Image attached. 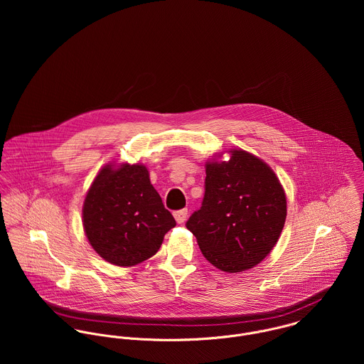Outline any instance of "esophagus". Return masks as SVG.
<instances>
[{"label": "esophagus", "instance_id": "1", "mask_svg": "<svg viewBox=\"0 0 364 364\" xmlns=\"http://www.w3.org/2000/svg\"><path fill=\"white\" fill-rule=\"evenodd\" d=\"M173 217H175V220H176V223H178V224L185 223V220H186V217H188V208L176 210V211L173 213Z\"/></svg>", "mask_w": 364, "mask_h": 364}]
</instances>
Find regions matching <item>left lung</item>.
<instances>
[{
	"label": "left lung",
	"mask_w": 364,
	"mask_h": 364,
	"mask_svg": "<svg viewBox=\"0 0 364 364\" xmlns=\"http://www.w3.org/2000/svg\"><path fill=\"white\" fill-rule=\"evenodd\" d=\"M286 195L258 156L231 151L208 162L202 208L186 221L203 257L223 272L254 267L273 250L286 221Z\"/></svg>",
	"instance_id": "obj_1"
}]
</instances>
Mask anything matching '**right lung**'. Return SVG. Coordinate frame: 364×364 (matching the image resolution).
<instances>
[{
	"label": "right lung",
	"instance_id": "obj_1",
	"mask_svg": "<svg viewBox=\"0 0 364 364\" xmlns=\"http://www.w3.org/2000/svg\"><path fill=\"white\" fill-rule=\"evenodd\" d=\"M92 248L116 266L151 258L164 235L176 225L150 182L144 165H106L92 182L82 208Z\"/></svg>",
	"mask_w": 364,
	"mask_h": 364
}]
</instances>
